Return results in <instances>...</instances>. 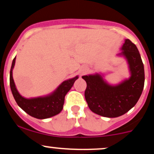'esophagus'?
<instances>
[{"instance_id": "esophagus-1", "label": "esophagus", "mask_w": 154, "mask_h": 154, "mask_svg": "<svg viewBox=\"0 0 154 154\" xmlns=\"http://www.w3.org/2000/svg\"><path fill=\"white\" fill-rule=\"evenodd\" d=\"M86 72H87V69H86L85 67H82V68L79 69V72H80L81 75H84L85 73H86Z\"/></svg>"}]
</instances>
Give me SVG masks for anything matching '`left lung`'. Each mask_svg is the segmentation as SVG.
I'll return each instance as SVG.
<instances>
[{
	"label": "left lung",
	"instance_id": "1",
	"mask_svg": "<svg viewBox=\"0 0 154 154\" xmlns=\"http://www.w3.org/2000/svg\"><path fill=\"white\" fill-rule=\"evenodd\" d=\"M121 52L128 66L130 77L117 84L108 82L102 73L82 76L87 83L85 97L90 109L98 115L118 117L135 106L144 87V66L138 49L129 39H125Z\"/></svg>",
	"mask_w": 154,
	"mask_h": 154
}]
</instances>
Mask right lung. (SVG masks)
Masks as SVG:
<instances>
[{"instance_id": "1", "label": "right lung", "mask_w": 154, "mask_h": 154, "mask_svg": "<svg viewBox=\"0 0 154 154\" xmlns=\"http://www.w3.org/2000/svg\"><path fill=\"white\" fill-rule=\"evenodd\" d=\"M16 57L12 61L10 71V87L18 106L26 114L36 119H44L59 114L63 109L65 95L70 91L79 76L64 80L49 94L34 98H25L19 93L13 78Z\"/></svg>"}]
</instances>
